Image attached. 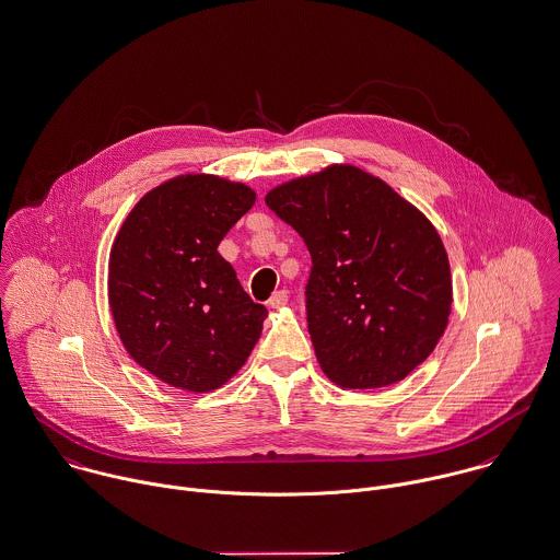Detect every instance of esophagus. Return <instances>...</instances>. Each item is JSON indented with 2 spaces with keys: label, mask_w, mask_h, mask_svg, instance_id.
I'll return each mask as SVG.
<instances>
[{
  "label": "esophagus",
  "mask_w": 560,
  "mask_h": 560,
  "mask_svg": "<svg viewBox=\"0 0 560 560\" xmlns=\"http://www.w3.org/2000/svg\"><path fill=\"white\" fill-rule=\"evenodd\" d=\"M268 305H270L272 310H281V307H285V305H288V292H285V290H279V292H275V294L270 296Z\"/></svg>",
  "instance_id": "obj_1"
}]
</instances>
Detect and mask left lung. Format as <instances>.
<instances>
[{
	"instance_id": "left-lung-1",
	"label": "left lung",
	"mask_w": 560,
	"mask_h": 560,
	"mask_svg": "<svg viewBox=\"0 0 560 560\" xmlns=\"http://www.w3.org/2000/svg\"><path fill=\"white\" fill-rule=\"evenodd\" d=\"M312 255L307 323L323 372L343 389L411 374L444 336L452 279L431 221L383 179L334 164L266 195Z\"/></svg>"
}]
</instances>
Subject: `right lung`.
<instances>
[{"label": "right lung", "instance_id": "right-lung-1", "mask_svg": "<svg viewBox=\"0 0 560 560\" xmlns=\"http://www.w3.org/2000/svg\"><path fill=\"white\" fill-rule=\"evenodd\" d=\"M255 192L217 175H179L147 192L110 250L108 299L129 357L160 381L212 392L248 359L268 316L219 253Z\"/></svg>", "mask_w": 560, "mask_h": 560}]
</instances>
